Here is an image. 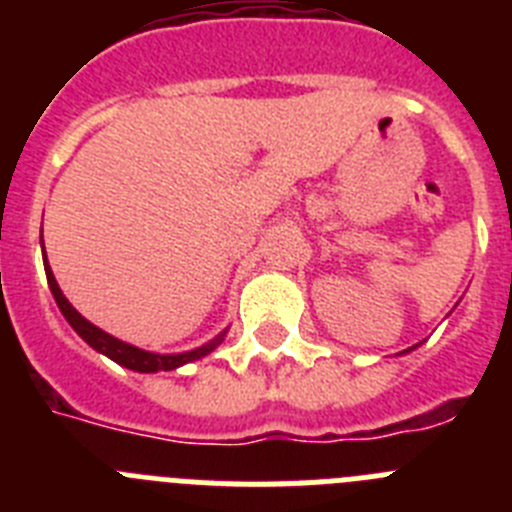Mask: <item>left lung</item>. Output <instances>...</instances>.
Returning a JSON list of instances; mask_svg holds the SVG:
<instances>
[{"instance_id": "left-lung-1", "label": "left lung", "mask_w": 512, "mask_h": 512, "mask_svg": "<svg viewBox=\"0 0 512 512\" xmlns=\"http://www.w3.org/2000/svg\"><path fill=\"white\" fill-rule=\"evenodd\" d=\"M408 351H413V348H408ZM408 351H402V354H408Z\"/></svg>"}]
</instances>
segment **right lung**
I'll use <instances>...</instances> for the list:
<instances>
[{
	"label": "right lung",
	"mask_w": 512,
	"mask_h": 512,
	"mask_svg": "<svg viewBox=\"0 0 512 512\" xmlns=\"http://www.w3.org/2000/svg\"><path fill=\"white\" fill-rule=\"evenodd\" d=\"M40 248H43V266H45V277H48V287H51L53 300H56L58 310L63 312V318L69 320L71 328H74L76 333H79V336L94 348V351L104 354L107 359L115 361V364L125 366V369H133V372H140V374L174 372V369H179V366L192 364V361L212 354V351L223 343L225 333H228V328H225L223 333L212 338V341L202 343V346L192 348V351H182V354H153V351H146V348H138L133 346V343L120 341V338L110 336V333H104V330L97 328L94 323H89V320L84 318V315H81L69 300H66V295H63L61 287H58L56 277H53L51 266H48V256H45V246H43V230H40Z\"/></svg>",
	"instance_id": "add662e5"
}]
</instances>
